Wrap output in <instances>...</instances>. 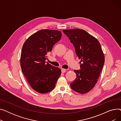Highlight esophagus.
<instances>
[{
    "label": "esophagus",
    "instance_id": "obj_1",
    "mask_svg": "<svg viewBox=\"0 0 121 121\" xmlns=\"http://www.w3.org/2000/svg\"><path fill=\"white\" fill-rule=\"evenodd\" d=\"M66 71V69H61V72L62 73H65Z\"/></svg>",
    "mask_w": 121,
    "mask_h": 121
}]
</instances>
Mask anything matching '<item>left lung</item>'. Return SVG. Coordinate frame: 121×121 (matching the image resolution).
Masks as SVG:
<instances>
[{"mask_svg":"<svg viewBox=\"0 0 121 121\" xmlns=\"http://www.w3.org/2000/svg\"><path fill=\"white\" fill-rule=\"evenodd\" d=\"M74 47L81 60L80 69L74 70L75 79L70 84L72 89L80 94L90 91L97 83L104 63V55L99 41L84 30H63Z\"/></svg>","mask_w":121,"mask_h":121,"instance_id":"left-lung-1","label":"left lung"}]
</instances>
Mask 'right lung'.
I'll use <instances>...</instances> for the list:
<instances>
[{
    "instance_id": "right-lung-1",
    "label": "right lung",
    "mask_w": 121,
    "mask_h": 121,
    "mask_svg": "<svg viewBox=\"0 0 121 121\" xmlns=\"http://www.w3.org/2000/svg\"><path fill=\"white\" fill-rule=\"evenodd\" d=\"M61 31L43 29L31 35L22 46L21 67L28 83L41 94L53 90L61 70L46 63L48 52L61 38Z\"/></svg>"
}]
</instances>
